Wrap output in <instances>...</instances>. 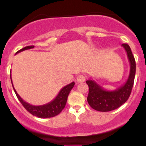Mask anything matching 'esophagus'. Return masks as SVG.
Listing matches in <instances>:
<instances>
[{
  "label": "esophagus",
  "instance_id": "1",
  "mask_svg": "<svg viewBox=\"0 0 146 146\" xmlns=\"http://www.w3.org/2000/svg\"><path fill=\"white\" fill-rule=\"evenodd\" d=\"M76 80H77L78 82H84L85 80V76H84V75H82V74L79 75V76L77 77V79H76Z\"/></svg>",
  "mask_w": 146,
  "mask_h": 146
}]
</instances>
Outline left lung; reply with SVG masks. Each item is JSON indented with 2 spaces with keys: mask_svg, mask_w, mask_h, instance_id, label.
I'll return each instance as SVG.
<instances>
[{
  "mask_svg": "<svg viewBox=\"0 0 146 146\" xmlns=\"http://www.w3.org/2000/svg\"><path fill=\"white\" fill-rule=\"evenodd\" d=\"M127 54L130 63V73L124 85L113 91L106 90L93 80H87L89 87L88 100L89 105L99 111H110L119 108L124 104L131 92L136 74V61L130 46L127 44L121 45Z\"/></svg>",
  "mask_w": 146,
  "mask_h": 146,
  "instance_id": "8db88e82",
  "label": "left lung"
}]
</instances>
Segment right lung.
<instances>
[{"mask_svg":"<svg viewBox=\"0 0 146 146\" xmlns=\"http://www.w3.org/2000/svg\"><path fill=\"white\" fill-rule=\"evenodd\" d=\"M34 47H35L34 46H25L23 48H22V49L19 50L17 53L21 52V51H25V50L27 49H29V48H34ZM17 53H16V54H17ZM10 79H11L12 85H13V87L11 76H10ZM75 82H72L71 83L68 84V85H67L66 86L64 87V88L60 90L58 95L56 97V98L54 100L47 103V104H44V105L40 106H34L29 104V103L26 102L20 98V95L17 94V92H16V90H15L14 87H13V89H14L15 92L16 94V96L18 98L19 101L21 102V104H23V107H24L26 109V110H27L30 114L35 116V117H39V118H50V117H53L58 115V114H60V112L64 110L65 106H66V102H67L68 96L69 93H70V90H71L72 88H73Z\"/></svg>","mask_w":146,"mask_h":146,"instance_id":"add662e5","label":"right lung"}]
</instances>
